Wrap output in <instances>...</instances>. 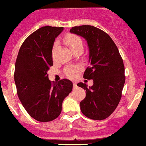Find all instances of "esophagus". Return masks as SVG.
<instances>
[{"label": "esophagus", "mask_w": 146, "mask_h": 146, "mask_svg": "<svg viewBox=\"0 0 146 146\" xmlns=\"http://www.w3.org/2000/svg\"><path fill=\"white\" fill-rule=\"evenodd\" d=\"M73 86H74V88H76V82H73Z\"/></svg>", "instance_id": "1"}]
</instances>
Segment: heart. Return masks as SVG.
Instances as JSON below:
<instances>
[{
    "mask_svg": "<svg viewBox=\"0 0 146 146\" xmlns=\"http://www.w3.org/2000/svg\"><path fill=\"white\" fill-rule=\"evenodd\" d=\"M64 41L67 45L69 46L72 51L74 52L78 49L79 47H82V42L81 40L80 37H78L77 35L74 34H69L64 37ZM58 46V43L56 42L53 46V51L56 50V48ZM81 70L80 66H70V67H66L64 70V73L67 77L70 79H74L76 77V74Z\"/></svg>",
    "mask_w": 146,
    "mask_h": 146,
    "instance_id": "b5f03b06",
    "label": "heart"
}]
</instances>
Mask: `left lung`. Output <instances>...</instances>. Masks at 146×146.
<instances>
[{
    "mask_svg": "<svg viewBox=\"0 0 146 146\" xmlns=\"http://www.w3.org/2000/svg\"><path fill=\"white\" fill-rule=\"evenodd\" d=\"M70 33L87 41L90 67L84 73V79H93V86L87 88L79 82L77 86L86 90V97L80 102V109L86 117L104 120L117 107L125 83V69L118 47L110 36L92 25L75 26Z\"/></svg>",
    "mask_w": 146,
    "mask_h": 146,
    "instance_id": "1",
    "label": "left lung"
}]
</instances>
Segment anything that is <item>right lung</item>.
<instances>
[{"instance_id":"obj_1","label":"right lung","mask_w":146,"mask_h":146,"mask_svg":"<svg viewBox=\"0 0 146 146\" xmlns=\"http://www.w3.org/2000/svg\"><path fill=\"white\" fill-rule=\"evenodd\" d=\"M62 27H42L29 35L20 48L14 79L23 106L31 117L40 122L57 119L63 100L72 90L67 79L52 83L47 74L53 65L52 47Z\"/></svg>"}]
</instances>
